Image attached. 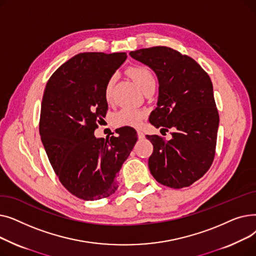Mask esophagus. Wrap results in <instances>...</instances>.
Wrapping results in <instances>:
<instances>
[{"instance_id": "34e87169", "label": "esophagus", "mask_w": 256, "mask_h": 256, "mask_svg": "<svg viewBox=\"0 0 256 256\" xmlns=\"http://www.w3.org/2000/svg\"><path fill=\"white\" fill-rule=\"evenodd\" d=\"M137 134H138V138L139 140H143L145 138V135L141 132V130H137Z\"/></svg>"}]
</instances>
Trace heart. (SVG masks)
I'll use <instances>...</instances> for the list:
<instances>
[{"instance_id": "1", "label": "heart", "mask_w": 256, "mask_h": 256, "mask_svg": "<svg viewBox=\"0 0 256 256\" xmlns=\"http://www.w3.org/2000/svg\"><path fill=\"white\" fill-rule=\"evenodd\" d=\"M130 76L135 80L136 84L142 89L146 90L150 86H156V78L152 72L145 66H135L130 70ZM115 82V76H111L106 84L104 96L108 100H111L113 85ZM145 116V112L142 110L135 109V108H122L112 116V122L115 126L124 128H138L142 119Z\"/></svg>"}]
</instances>
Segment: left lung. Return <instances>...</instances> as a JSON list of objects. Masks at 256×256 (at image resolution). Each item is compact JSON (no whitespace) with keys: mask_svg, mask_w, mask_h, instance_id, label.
Listing matches in <instances>:
<instances>
[{"mask_svg":"<svg viewBox=\"0 0 256 256\" xmlns=\"http://www.w3.org/2000/svg\"><path fill=\"white\" fill-rule=\"evenodd\" d=\"M130 56L152 68L158 80L150 124L160 130H173L168 141L146 136L154 145L150 173L173 189L189 186L210 169L216 150L219 114L212 80L194 59L171 48H141Z\"/></svg>","mask_w":256,"mask_h":256,"instance_id":"obj_1","label":"left lung"}]
</instances>
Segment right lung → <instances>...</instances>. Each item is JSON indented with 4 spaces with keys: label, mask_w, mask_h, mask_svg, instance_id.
I'll use <instances>...</instances> for the list:
<instances>
[{
    "label": "right lung",
    "mask_w": 256,
    "mask_h": 256,
    "mask_svg": "<svg viewBox=\"0 0 256 256\" xmlns=\"http://www.w3.org/2000/svg\"><path fill=\"white\" fill-rule=\"evenodd\" d=\"M126 52H80L62 64L46 83L40 112L42 142L61 184L83 200H98L118 188L117 173L138 138L122 128L117 137L96 138L106 114V84Z\"/></svg>",
    "instance_id": "obj_1"
}]
</instances>
